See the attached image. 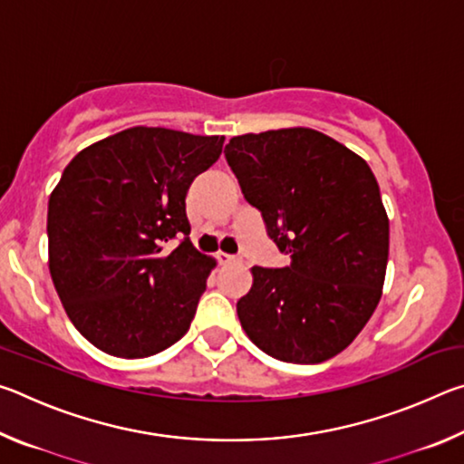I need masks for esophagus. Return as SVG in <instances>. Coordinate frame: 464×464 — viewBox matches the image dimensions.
<instances>
[{
  "label": "esophagus",
  "instance_id": "1",
  "mask_svg": "<svg viewBox=\"0 0 464 464\" xmlns=\"http://www.w3.org/2000/svg\"><path fill=\"white\" fill-rule=\"evenodd\" d=\"M217 260L221 262L223 266H227V264H239V262H241V257H237V256H229V254H223V251H221V254L217 256Z\"/></svg>",
  "mask_w": 464,
  "mask_h": 464
}]
</instances>
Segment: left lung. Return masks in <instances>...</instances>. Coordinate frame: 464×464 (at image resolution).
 I'll return each mask as SVG.
<instances>
[{
    "label": "left lung",
    "mask_w": 464,
    "mask_h": 464,
    "mask_svg": "<svg viewBox=\"0 0 464 464\" xmlns=\"http://www.w3.org/2000/svg\"><path fill=\"white\" fill-rule=\"evenodd\" d=\"M225 157L285 268L254 266L237 301L257 348L293 364H319L354 342L381 301L389 217L362 157L313 129L233 137Z\"/></svg>",
    "instance_id": "left-lung-1"
}]
</instances>
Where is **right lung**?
Listing matches in <instances>:
<instances>
[{"label": "right lung", "mask_w": 464, "mask_h": 464, "mask_svg": "<svg viewBox=\"0 0 464 464\" xmlns=\"http://www.w3.org/2000/svg\"><path fill=\"white\" fill-rule=\"evenodd\" d=\"M225 137L132 127L77 153L49 198V270L85 340L119 358L169 348L190 327L215 268L186 217L194 178ZM179 237L180 246H162Z\"/></svg>", "instance_id": "obj_1"}]
</instances>
